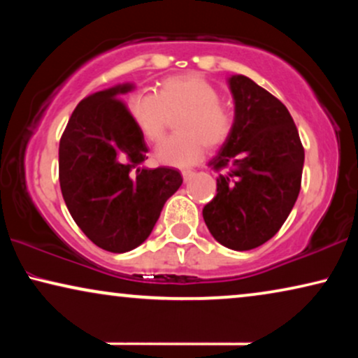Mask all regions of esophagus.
Returning a JSON list of instances; mask_svg holds the SVG:
<instances>
[{"instance_id":"obj_1","label":"esophagus","mask_w":358,"mask_h":358,"mask_svg":"<svg viewBox=\"0 0 358 358\" xmlns=\"http://www.w3.org/2000/svg\"><path fill=\"white\" fill-rule=\"evenodd\" d=\"M194 174H195L194 171H182V178H184L185 182H189V180L194 178Z\"/></svg>"}]
</instances>
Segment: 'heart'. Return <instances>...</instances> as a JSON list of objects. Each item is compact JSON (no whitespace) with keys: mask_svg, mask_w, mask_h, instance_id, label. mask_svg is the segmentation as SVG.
Wrapping results in <instances>:
<instances>
[{"mask_svg":"<svg viewBox=\"0 0 358 358\" xmlns=\"http://www.w3.org/2000/svg\"><path fill=\"white\" fill-rule=\"evenodd\" d=\"M127 112L141 136L156 143L164 135L171 117L178 135L161 141L156 161L164 166L185 168L202 158L205 145L220 148L229 140L234 129V114L220 101V91L200 75H180L161 83L158 94L138 91L130 96Z\"/></svg>","mask_w":358,"mask_h":358,"instance_id":"b5f03b06","label":"heart"}]
</instances>
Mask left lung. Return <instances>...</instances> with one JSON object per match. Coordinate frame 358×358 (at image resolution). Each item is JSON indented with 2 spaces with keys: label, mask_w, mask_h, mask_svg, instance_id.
Masks as SVG:
<instances>
[{
  "label": "left lung",
  "mask_w": 358,
  "mask_h": 358,
  "mask_svg": "<svg viewBox=\"0 0 358 358\" xmlns=\"http://www.w3.org/2000/svg\"><path fill=\"white\" fill-rule=\"evenodd\" d=\"M234 129L210 161L217 195L203 207L212 236L234 251L268 241L285 223L301 187L303 150L290 112L248 76L229 78Z\"/></svg>",
  "instance_id": "1"
}]
</instances>
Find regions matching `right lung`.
Segmentation results:
<instances>
[{"label": "right lung", "mask_w": 358, "mask_h": 358, "mask_svg": "<svg viewBox=\"0 0 358 358\" xmlns=\"http://www.w3.org/2000/svg\"><path fill=\"white\" fill-rule=\"evenodd\" d=\"M131 90L125 83L85 97L58 148L63 200L81 231L109 252L140 246L182 184L178 169L140 166L148 148L119 99Z\"/></svg>", "instance_id": "obj_1"}]
</instances>
